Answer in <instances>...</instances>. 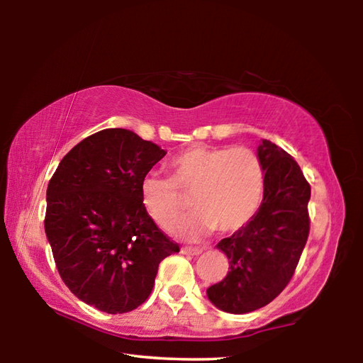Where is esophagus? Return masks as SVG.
<instances>
[{
    "label": "esophagus",
    "mask_w": 363,
    "mask_h": 363,
    "mask_svg": "<svg viewBox=\"0 0 363 363\" xmlns=\"http://www.w3.org/2000/svg\"><path fill=\"white\" fill-rule=\"evenodd\" d=\"M181 251L184 255H192V256H199L203 253V250L201 248H192V247H184Z\"/></svg>",
    "instance_id": "obj_1"
}]
</instances>
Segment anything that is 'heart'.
<instances>
[{
  "instance_id": "b5f03b06",
  "label": "heart",
  "mask_w": 363,
  "mask_h": 363,
  "mask_svg": "<svg viewBox=\"0 0 363 363\" xmlns=\"http://www.w3.org/2000/svg\"><path fill=\"white\" fill-rule=\"evenodd\" d=\"M171 179L155 174L140 182V201L163 230H173L194 196L195 213L177 233L199 238L213 230L230 233L248 223L261 205L264 169L248 147L194 145L169 160ZM182 191L179 193V190Z\"/></svg>"
}]
</instances>
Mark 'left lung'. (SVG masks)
Segmentation results:
<instances>
[{"mask_svg":"<svg viewBox=\"0 0 363 363\" xmlns=\"http://www.w3.org/2000/svg\"><path fill=\"white\" fill-rule=\"evenodd\" d=\"M257 157L264 169L262 203L242 229L216 247L229 272L206 290L224 312L247 314L275 299L290 284L309 237L311 186L294 158L262 139Z\"/></svg>","mask_w":363,"mask_h":363,"instance_id":"left-lung-1","label":"left lung"}]
</instances>
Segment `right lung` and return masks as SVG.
Masks as SVG:
<instances>
[{
  "mask_svg": "<svg viewBox=\"0 0 363 363\" xmlns=\"http://www.w3.org/2000/svg\"><path fill=\"white\" fill-rule=\"evenodd\" d=\"M164 155L136 133L108 128L73 147L48 184L45 230L60 279L107 314L143 304L160 262L179 253L140 201V182Z\"/></svg>",
  "mask_w": 363,
  "mask_h": 363,
  "instance_id": "add662e5",
  "label": "right lung"
}]
</instances>
